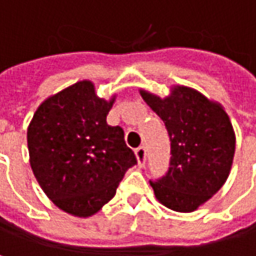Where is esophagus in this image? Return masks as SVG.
Returning <instances> with one entry per match:
<instances>
[{
  "mask_svg": "<svg viewBox=\"0 0 256 256\" xmlns=\"http://www.w3.org/2000/svg\"><path fill=\"white\" fill-rule=\"evenodd\" d=\"M134 156H136V160H138V166L144 168L145 166V160H146V150L144 146H139L134 151Z\"/></svg>",
  "mask_w": 256,
  "mask_h": 256,
  "instance_id": "1",
  "label": "esophagus"
}]
</instances>
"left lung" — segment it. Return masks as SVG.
I'll list each match as a JSON object with an SVG mask.
<instances>
[{
  "label": "left lung",
  "mask_w": 256,
  "mask_h": 256,
  "mask_svg": "<svg viewBox=\"0 0 256 256\" xmlns=\"http://www.w3.org/2000/svg\"><path fill=\"white\" fill-rule=\"evenodd\" d=\"M139 93L163 120L170 139L166 176L150 180L156 198L175 212H194L230 175L236 151L230 117L220 102L186 86H172L164 98L144 88Z\"/></svg>",
  "instance_id": "left-lung-1"
}]
</instances>
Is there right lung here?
I'll list each match as a JSON object with an SVG mask.
<instances>
[{"label":"right lung","instance_id":"add662e5","mask_svg":"<svg viewBox=\"0 0 256 256\" xmlns=\"http://www.w3.org/2000/svg\"><path fill=\"white\" fill-rule=\"evenodd\" d=\"M116 98H99L90 80L77 81L44 99L28 126L34 176L44 194L72 216L99 212L136 164L123 128L106 123Z\"/></svg>","mask_w":256,"mask_h":256}]
</instances>
